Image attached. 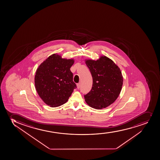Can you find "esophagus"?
I'll list each match as a JSON object with an SVG mask.
<instances>
[{"label":"esophagus","instance_id":"34e87169","mask_svg":"<svg viewBox=\"0 0 160 160\" xmlns=\"http://www.w3.org/2000/svg\"><path fill=\"white\" fill-rule=\"evenodd\" d=\"M77 86L78 89H79L80 87V83H77Z\"/></svg>","mask_w":160,"mask_h":160}]
</instances>
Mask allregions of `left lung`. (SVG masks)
I'll return each mask as SVG.
<instances>
[{"instance_id":"left-lung-1","label":"left lung","mask_w":160,"mask_h":160,"mask_svg":"<svg viewBox=\"0 0 160 160\" xmlns=\"http://www.w3.org/2000/svg\"><path fill=\"white\" fill-rule=\"evenodd\" d=\"M92 77V87L84 95L89 106L97 109L105 108L113 103L120 94L123 83L122 72L110 59L102 56L97 61L86 60Z\"/></svg>"}]
</instances>
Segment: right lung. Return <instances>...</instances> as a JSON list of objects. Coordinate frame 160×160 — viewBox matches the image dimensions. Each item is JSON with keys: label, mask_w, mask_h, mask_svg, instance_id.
<instances>
[{"label": "right lung", "mask_w": 160, "mask_h": 160, "mask_svg": "<svg viewBox=\"0 0 160 160\" xmlns=\"http://www.w3.org/2000/svg\"><path fill=\"white\" fill-rule=\"evenodd\" d=\"M73 63V59L62 58L53 54L38 68L35 86L39 96L47 105L52 107L63 105L77 88L70 71Z\"/></svg>", "instance_id": "right-lung-1"}]
</instances>
